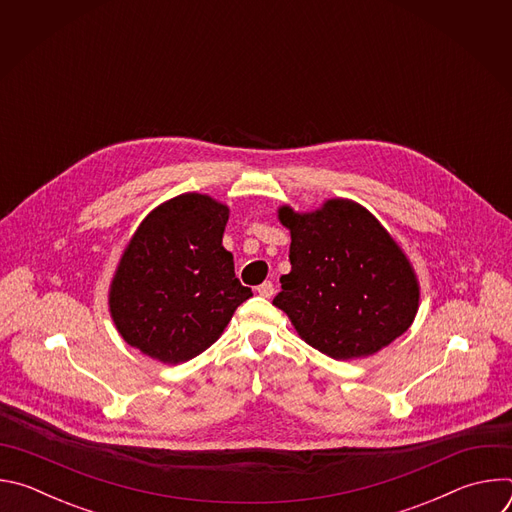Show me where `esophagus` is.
<instances>
[{
    "instance_id": "esophagus-1",
    "label": "esophagus",
    "mask_w": 512,
    "mask_h": 512,
    "mask_svg": "<svg viewBox=\"0 0 512 512\" xmlns=\"http://www.w3.org/2000/svg\"><path fill=\"white\" fill-rule=\"evenodd\" d=\"M257 294L263 298H271L275 294V285L271 281H263L261 285H257Z\"/></svg>"
}]
</instances>
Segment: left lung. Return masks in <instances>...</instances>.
<instances>
[{
	"mask_svg": "<svg viewBox=\"0 0 512 512\" xmlns=\"http://www.w3.org/2000/svg\"><path fill=\"white\" fill-rule=\"evenodd\" d=\"M291 233V271L273 304L300 336L336 358L369 356L413 322L419 287L409 261L377 218L350 200L322 210H279Z\"/></svg>",
	"mask_w": 512,
	"mask_h": 512,
	"instance_id": "obj_1",
	"label": "left lung"
}]
</instances>
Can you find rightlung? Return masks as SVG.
<instances>
[{
    "label": "right lung",
    "instance_id": "add662e5",
    "mask_svg": "<svg viewBox=\"0 0 512 512\" xmlns=\"http://www.w3.org/2000/svg\"><path fill=\"white\" fill-rule=\"evenodd\" d=\"M229 208L182 194L139 225L115 273L109 306L123 340L162 362L206 350L251 289L223 247Z\"/></svg>",
    "mask_w": 512,
    "mask_h": 512
}]
</instances>
